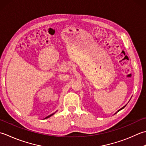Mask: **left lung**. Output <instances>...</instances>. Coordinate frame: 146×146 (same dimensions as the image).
<instances>
[{
	"label": "left lung",
	"mask_w": 146,
	"mask_h": 146,
	"mask_svg": "<svg viewBox=\"0 0 146 146\" xmlns=\"http://www.w3.org/2000/svg\"><path fill=\"white\" fill-rule=\"evenodd\" d=\"M125 106H123V108H121V109H120V110H118V111H120V110H122V109H123V108H125Z\"/></svg>",
	"instance_id": "1"
}]
</instances>
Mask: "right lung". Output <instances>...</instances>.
Wrapping results in <instances>:
<instances>
[{"label":"right lung","instance_id":"add662e5","mask_svg":"<svg viewBox=\"0 0 146 146\" xmlns=\"http://www.w3.org/2000/svg\"><path fill=\"white\" fill-rule=\"evenodd\" d=\"M53 114H54V113H52V115H48V117H46L45 118H48V117H50V116H52V115H53Z\"/></svg>","mask_w":146,"mask_h":146}]
</instances>
